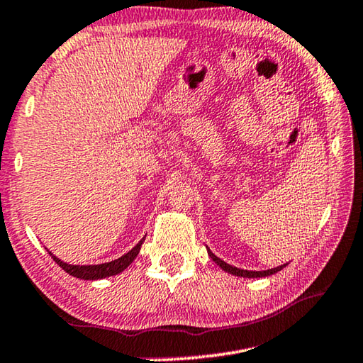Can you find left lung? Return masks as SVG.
<instances>
[{
	"label": "left lung",
	"instance_id": "8db88e82",
	"mask_svg": "<svg viewBox=\"0 0 363 363\" xmlns=\"http://www.w3.org/2000/svg\"><path fill=\"white\" fill-rule=\"evenodd\" d=\"M206 250H208V255L211 257V260L218 264V267H220L221 269H224V272L229 273V274L239 276V278H267V276H272L274 273L281 272V269H283L286 264H287V263L279 264V267L272 268V269H264V272H249V269L235 268V267H233V264H229V263H226L224 260H221V258H218L210 249H206Z\"/></svg>",
	"mask_w": 363,
	"mask_h": 363
}]
</instances>
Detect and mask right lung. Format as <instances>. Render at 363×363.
Instances as JSON below:
<instances>
[{
  "label": "right lung",
  "instance_id": "add662e5",
  "mask_svg": "<svg viewBox=\"0 0 363 363\" xmlns=\"http://www.w3.org/2000/svg\"><path fill=\"white\" fill-rule=\"evenodd\" d=\"M143 240H145V238H142L139 240V244H137L135 247H132L128 254H124L123 257H119L113 262H106V263H100V264H71V263L60 260V258L55 257L51 252H48V254L62 269H65L67 274H71V276H74V278H79V279L95 281V279L109 278V276L123 273L124 269L135 260V257L139 255Z\"/></svg>",
  "mask_w": 363,
  "mask_h": 363
}]
</instances>
